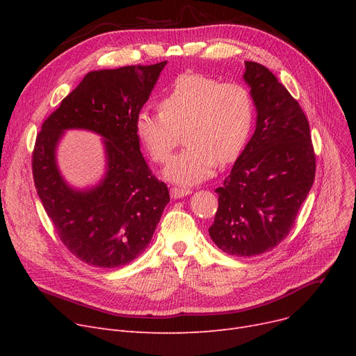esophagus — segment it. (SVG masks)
<instances>
[{
	"label": "esophagus",
	"instance_id": "1",
	"mask_svg": "<svg viewBox=\"0 0 356 356\" xmlns=\"http://www.w3.org/2000/svg\"><path fill=\"white\" fill-rule=\"evenodd\" d=\"M191 193H192L191 189H183V188H172L170 189V195L173 199H180V197H184Z\"/></svg>",
	"mask_w": 356,
	"mask_h": 356
}]
</instances>
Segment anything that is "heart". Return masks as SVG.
Returning <instances> with one entry per match:
<instances>
[{"instance_id": "obj_1", "label": "heart", "mask_w": 356, "mask_h": 356, "mask_svg": "<svg viewBox=\"0 0 356 356\" xmlns=\"http://www.w3.org/2000/svg\"><path fill=\"white\" fill-rule=\"evenodd\" d=\"M254 124L250 90L236 82H220L202 73H181L165 89L160 109L143 108L136 133L156 161L165 163L184 131L181 153L164 168V177L179 184L209 179L218 161H234L244 149Z\"/></svg>"}]
</instances>
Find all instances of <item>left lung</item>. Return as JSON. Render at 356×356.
Instances as JSON below:
<instances>
[{"label":"left lung","instance_id":"1","mask_svg":"<svg viewBox=\"0 0 356 356\" xmlns=\"http://www.w3.org/2000/svg\"><path fill=\"white\" fill-rule=\"evenodd\" d=\"M244 81L257 109L255 131L223 180L212 241L223 252L254 257L290 232L316 172L303 109L263 65L245 62Z\"/></svg>","mask_w":356,"mask_h":356}]
</instances>
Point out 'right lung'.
<instances>
[{
  "mask_svg": "<svg viewBox=\"0 0 356 356\" xmlns=\"http://www.w3.org/2000/svg\"><path fill=\"white\" fill-rule=\"evenodd\" d=\"M165 63L89 72L37 134V195L66 248L89 266L115 268L137 258L170 202L167 186L152 175L140 152L134 125ZM67 129L104 138L106 175L92 188H73L58 170L55 152Z\"/></svg>",
  "mask_w": 356,
  "mask_h": 356,
  "instance_id": "right-lung-1",
  "label": "right lung"
}]
</instances>
